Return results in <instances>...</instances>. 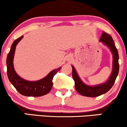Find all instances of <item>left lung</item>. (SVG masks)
I'll use <instances>...</instances> for the list:
<instances>
[{"label":"left lung","instance_id":"obj_1","mask_svg":"<svg viewBox=\"0 0 127 127\" xmlns=\"http://www.w3.org/2000/svg\"><path fill=\"white\" fill-rule=\"evenodd\" d=\"M100 41L103 42L105 45H107L113 54V71L109 79L105 83L95 86H89L84 84L82 82L79 77L78 76L74 66H72V75L75 82V88L80 94L83 96L95 97L106 93L113 86L118 75L119 69V54L117 48L114 43L113 38L109 33L104 32L100 38Z\"/></svg>","mask_w":127,"mask_h":127}]
</instances>
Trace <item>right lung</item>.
<instances>
[{
	"label": "right lung",
	"mask_w": 127,
	"mask_h": 127,
	"mask_svg": "<svg viewBox=\"0 0 127 127\" xmlns=\"http://www.w3.org/2000/svg\"><path fill=\"white\" fill-rule=\"evenodd\" d=\"M23 36L15 39L11 45L6 58L7 75L9 80L20 94L28 96H41L47 94L52 89L53 77L61 68L51 71L44 79L36 82H29L21 79L17 74L13 66V59L15 47Z\"/></svg>",
	"instance_id": "right-lung-1"
}]
</instances>
